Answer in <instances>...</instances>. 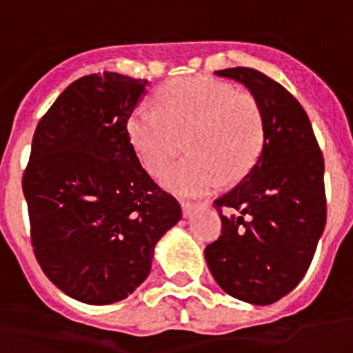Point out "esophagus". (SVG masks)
<instances>
[{
	"label": "esophagus",
	"instance_id": "1",
	"mask_svg": "<svg viewBox=\"0 0 353 353\" xmlns=\"http://www.w3.org/2000/svg\"><path fill=\"white\" fill-rule=\"evenodd\" d=\"M206 203H201V201H198V203H191V201H181V208H183V213H184V216H190L191 213L194 212V210L196 208H201V206H205Z\"/></svg>",
	"mask_w": 353,
	"mask_h": 353
}]
</instances>
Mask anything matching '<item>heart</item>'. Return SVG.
Wrapping results in <instances>:
<instances>
[{"mask_svg":"<svg viewBox=\"0 0 353 353\" xmlns=\"http://www.w3.org/2000/svg\"><path fill=\"white\" fill-rule=\"evenodd\" d=\"M157 110L137 109L128 119L134 154L160 174L183 150L188 155L162 174L163 186L181 196L237 183L265 147V117L254 95L210 77L169 81L155 95Z\"/></svg>","mask_w":353,"mask_h":353,"instance_id":"1","label":"heart"}]
</instances>
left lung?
I'll return each mask as SVG.
<instances>
[{
	"label": "left lung",
	"mask_w": 353,
	"mask_h": 353,
	"mask_svg": "<svg viewBox=\"0 0 353 353\" xmlns=\"http://www.w3.org/2000/svg\"><path fill=\"white\" fill-rule=\"evenodd\" d=\"M215 74L254 95L265 147L248 176L213 201L222 234L205 248L206 265L232 297L273 304L304 279L325 230V159L307 114L287 88L252 68Z\"/></svg>",
	"instance_id": "8db88e82"
}]
</instances>
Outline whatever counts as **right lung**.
<instances>
[{
	"label": "right lung",
	"mask_w": 353,
	"mask_h": 353,
	"mask_svg": "<svg viewBox=\"0 0 353 353\" xmlns=\"http://www.w3.org/2000/svg\"><path fill=\"white\" fill-rule=\"evenodd\" d=\"M147 80L87 74L70 85L35 128L22 188L42 272L92 305L133 294L152 268L155 244L181 206L141 167L128 119Z\"/></svg>",
	"instance_id": "add662e5"
}]
</instances>
